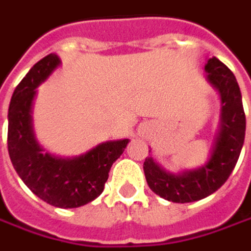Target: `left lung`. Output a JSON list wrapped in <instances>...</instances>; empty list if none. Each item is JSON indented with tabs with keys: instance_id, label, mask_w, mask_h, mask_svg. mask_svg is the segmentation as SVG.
<instances>
[{
	"instance_id": "left-lung-1",
	"label": "left lung",
	"mask_w": 251,
	"mask_h": 251,
	"mask_svg": "<svg viewBox=\"0 0 251 251\" xmlns=\"http://www.w3.org/2000/svg\"><path fill=\"white\" fill-rule=\"evenodd\" d=\"M207 80L221 95V126L216 145L208 161L198 170L181 174H170L159 167L152 157L144 163L146 182L156 195L174 203H189L204 199L220 189L239 159L245 142L246 116L242 103V94L235 75L216 56L204 66Z\"/></svg>"
}]
</instances>
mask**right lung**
<instances>
[{
    "label": "right lung",
    "instance_id": "right-lung-1",
    "mask_svg": "<svg viewBox=\"0 0 251 251\" xmlns=\"http://www.w3.org/2000/svg\"><path fill=\"white\" fill-rule=\"evenodd\" d=\"M59 63L56 55H47L13 91L8 112V152L16 173L31 192L55 207L75 208L103 192L110 167L122 156L128 139L103 142L73 159L44 152L33 135L30 112L35 88Z\"/></svg>",
    "mask_w": 251,
    "mask_h": 251
}]
</instances>
